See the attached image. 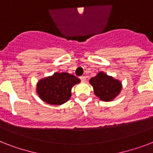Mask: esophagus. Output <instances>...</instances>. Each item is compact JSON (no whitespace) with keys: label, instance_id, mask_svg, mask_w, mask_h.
<instances>
[{"label":"esophagus","instance_id":"obj_1","mask_svg":"<svg viewBox=\"0 0 153 153\" xmlns=\"http://www.w3.org/2000/svg\"><path fill=\"white\" fill-rule=\"evenodd\" d=\"M80 79H81L82 82H86V76H81L80 77Z\"/></svg>","mask_w":153,"mask_h":153}]
</instances>
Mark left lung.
Wrapping results in <instances>:
<instances>
[{
  "label": "left lung",
  "instance_id": "obj_1",
  "mask_svg": "<svg viewBox=\"0 0 153 153\" xmlns=\"http://www.w3.org/2000/svg\"><path fill=\"white\" fill-rule=\"evenodd\" d=\"M90 83L93 86L94 94L105 102L113 100L121 90V84L118 80L102 72L91 78Z\"/></svg>",
  "mask_w": 153,
  "mask_h": 153
}]
</instances>
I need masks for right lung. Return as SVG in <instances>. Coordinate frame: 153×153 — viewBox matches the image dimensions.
Wrapping results in <instances>:
<instances>
[{"label":"right lung","instance_id":"obj_1","mask_svg":"<svg viewBox=\"0 0 153 153\" xmlns=\"http://www.w3.org/2000/svg\"><path fill=\"white\" fill-rule=\"evenodd\" d=\"M80 82V79L68 73H55L42 79L37 85L39 98L51 105H62L71 97L72 86Z\"/></svg>","mask_w":153,"mask_h":153}]
</instances>
